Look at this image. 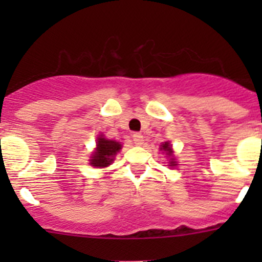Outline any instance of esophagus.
I'll return each instance as SVG.
<instances>
[{
    "mask_svg": "<svg viewBox=\"0 0 262 262\" xmlns=\"http://www.w3.org/2000/svg\"><path fill=\"white\" fill-rule=\"evenodd\" d=\"M132 138H133L134 144H137V146H142V144H143V142H144L143 136H142L141 133H134L133 136H132Z\"/></svg>",
    "mask_w": 262,
    "mask_h": 262,
    "instance_id": "1",
    "label": "esophagus"
}]
</instances>
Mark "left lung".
I'll list each match as a JSON object with an SVG mask.
<instances>
[{"instance_id": "1", "label": "left lung", "mask_w": 262, "mask_h": 262, "mask_svg": "<svg viewBox=\"0 0 262 262\" xmlns=\"http://www.w3.org/2000/svg\"><path fill=\"white\" fill-rule=\"evenodd\" d=\"M161 150H163V152L166 153V155L170 157V165L171 167H175L176 165H178V162L175 161V158H173V150H172V146L170 144V142H165V143L161 144Z\"/></svg>"}]
</instances>
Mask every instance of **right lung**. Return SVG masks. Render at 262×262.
Listing matches in <instances>:
<instances>
[{"label": "right lung", "instance_id": "add662e5", "mask_svg": "<svg viewBox=\"0 0 262 262\" xmlns=\"http://www.w3.org/2000/svg\"><path fill=\"white\" fill-rule=\"evenodd\" d=\"M121 149V144L119 142L113 141V139L104 138V136H99L96 142V148L95 152L91 155L90 165L94 167L104 168L112 165L114 161L116 153Z\"/></svg>", "mask_w": 262, "mask_h": 262}]
</instances>
